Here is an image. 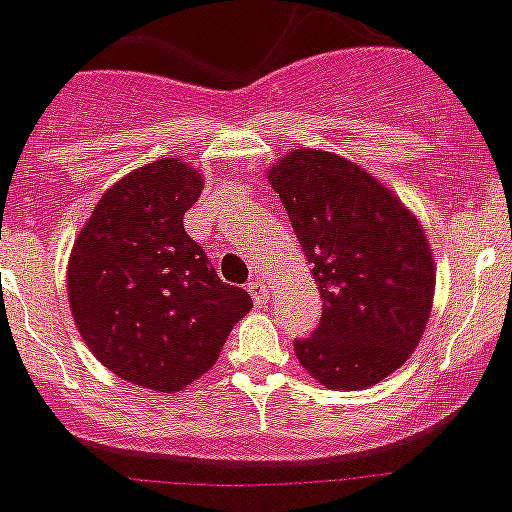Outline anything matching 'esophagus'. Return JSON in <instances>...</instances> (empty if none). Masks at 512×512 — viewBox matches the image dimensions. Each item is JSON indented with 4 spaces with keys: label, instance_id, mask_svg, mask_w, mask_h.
Here are the masks:
<instances>
[{
    "label": "esophagus",
    "instance_id": "obj_1",
    "mask_svg": "<svg viewBox=\"0 0 512 512\" xmlns=\"http://www.w3.org/2000/svg\"><path fill=\"white\" fill-rule=\"evenodd\" d=\"M247 293L252 295V300H255L257 308H265L267 300H270V290H267V285H262L260 280H252V283H247Z\"/></svg>",
    "mask_w": 512,
    "mask_h": 512
}]
</instances>
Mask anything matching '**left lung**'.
<instances>
[{"label": "left lung", "mask_w": 512, "mask_h": 512, "mask_svg": "<svg viewBox=\"0 0 512 512\" xmlns=\"http://www.w3.org/2000/svg\"><path fill=\"white\" fill-rule=\"evenodd\" d=\"M323 298L295 356L328 389H366L417 348L432 313V250L419 219L353 161L295 148L267 171Z\"/></svg>", "instance_id": "left-lung-1"}]
</instances>
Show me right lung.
<instances>
[{"mask_svg": "<svg viewBox=\"0 0 512 512\" xmlns=\"http://www.w3.org/2000/svg\"><path fill=\"white\" fill-rule=\"evenodd\" d=\"M202 186L179 159L131 171L95 204L68 262L70 310L93 356L118 379L164 394L207 374L252 308L184 232Z\"/></svg>", "mask_w": 512, "mask_h": 512, "instance_id": "add662e5", "label": "right lung"}]
</instances>
